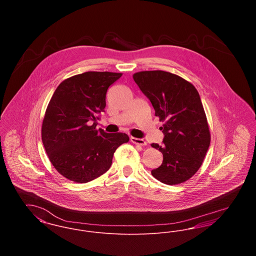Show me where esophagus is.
I'll list each match as a JSON object with an SVG mask.
<instances>
[{"instance_id":"1","label":"esophagus","mask_w":256,"mask_h":256,"mask_svg":"<svg viewBox=\"0 0 256 256\" xmlns=\"http://www.w3.org/2000/svg\"><path fill=\"white\" fill-rule=\"evenodd\" d=\"M130 141L136 144V145H140V146H146V142L144 139H141V138H135V137H130Z\"/></svg>"}]
</instances>
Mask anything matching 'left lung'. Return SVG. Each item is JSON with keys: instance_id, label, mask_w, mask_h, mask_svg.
Instances as JSON below:
<instances>
[{"instance_id": "obj_1", "label": "left lung", "mask_w": 256, "mask_h": 256, "mask_svg": "<svg viewBox=\"0 0 256 256\" xmlns=\"http://www.w3.org/2000/svg\"><path fill=\"white\" fill-rule=\"evenodd\" d=\"M134 82L152 102L163 122V145L152 146L163 162L152 174L160 182L176 185L192 178L200 168L210 145L206 115L198 92L191 82L165 71H142Z\"/></svg>"}]
</instances>
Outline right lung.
Wrapping results in <instances>:
<instances>
[{
    "mask_svg": "<svg viewBox=\"0 0 256 256\" xmlns=\"http://www.w3.org/2000/svg\"><path fill=\"white\" fill-rule=\"evenodd\" d=\"M122 73L86 72L63 80L56 89L42 122V142L50 163L74 182H91L111 166L126 134L96 130L104 111L106 91Z\"/></svg>",
    "mask_w": 256,
    "mask_h": 256,
    "instance_id": "1",
    "label": "right lung"
}]
</instances>
